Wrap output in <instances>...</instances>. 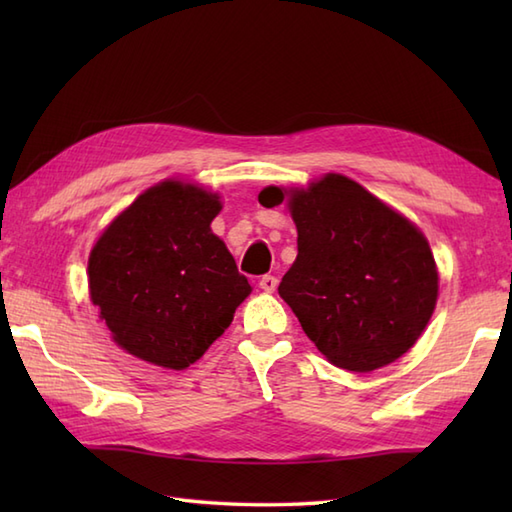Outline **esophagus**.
<instances>
[{
    "mask_svg": "<svg viewBox=\"0 0 512 512\" xmlns=\"http://www.w3.org/2000/svg\"><path fill=\"white\" fill-rule=\"evenodd\" d=\"M277 284H279V281L273 275H264L262 279H259V288H262L264 292H275Z\"/></svg>",
    "mask_w": 512,
    "mask_h": 512,
    "instance_id": "34e87169",
    "label": "esophagus"
}]
</instances>
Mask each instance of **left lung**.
I'll list each match as a JSON object with an SVG mask.
<instances>
[{
  "label": "left lung",
  "mask_w": 512,
  "mask_h": 512,
  "mask_svg": "<svg viewBox=\"0 0 512 512\" xmlns=\"http://www.w3.org/2000/svg\"><path fill=\"white\" fill-rule=\"evenodd\" d=\"M284 191L259 193L284 202ZM297 259L279 295L336 367L374 372L418 341L436 308L438 268L427 237L361 184L328 173L290 191Z\"/></svg>",
  "instance_id": "left-lung-1"
}]
</instances>
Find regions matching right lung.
Segmentation results:
<instances>
[{"mask_svg": "<svg viewBox=\"0 0 512 512\" xmlns=\"http://www.w3.org/2000/svg\"><path fill=\"white\" fill-rule=\"evenodd\" d=\"M217 193L165 180L105 228L88 262L90 297L125 352L184 369L231 325L250 284L211 222Z\"/></svg>", "mask_w": 512, "mask_h": 512, "instance_id": "add662e5", "label": "right lung"}]
</instances>
